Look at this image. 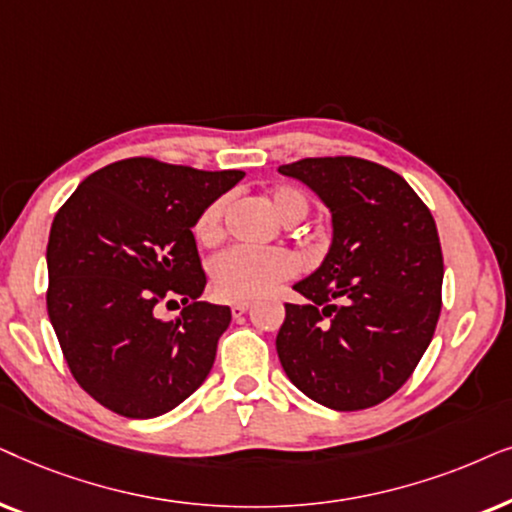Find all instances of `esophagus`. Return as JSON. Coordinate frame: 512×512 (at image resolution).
Returning <instances> with one entry per match:
<instances>
[{"label":"esophagus","instance_id":"obj_1","mask_svg":"<svg viewBox=\"0 0 512 512\" xmlns=\"http://www.w3.org/2000/svg\"><path fill=\"white\" fill-rule=\"evenodd\" d=\"M248 309H250V302H234V304H231V313H234V318L243 316V313Z\"/></svg>","mask_w":512,"mask_h":512}]
</instances>
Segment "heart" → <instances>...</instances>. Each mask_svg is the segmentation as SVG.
Wrapping results in <instances>:
<instances>
[{
    "instance_id": "heart-1",
    "label": "heart",
    "mask_w": 512,
    "mask_h": 512,
    "mask_svg": "<svg viewBox=\"0 0 512 512\" xmlns=\"http://www.w3.org/2000/svg\"><path fill=\"white\" fill-rule=\"evenodd\" d=\"M274 213L285 222L302 220L309 210V199L295 187H276L269 194ZM229 199L220 196L208 203L194 224V234L203 245H215L224 236V217H227ZM297 262L288 250L281 248H248L236 245L220 252L210 262V283L217 297L229 302H245L267 295L278 283L295 276Z\"/></svg>"
}]
</instances>
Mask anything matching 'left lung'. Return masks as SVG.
<instances>
[{
    "mask_svg": "<svg viewBox=\"0 0 512 512\" xmlns=\"http://www.w3.org/2000/svg\"><path fill=\"white\" fill-rule=\"evenodd\" d=\"M332 213V245L295 283L309 304H285L276 351L304 395L337 412L384 403L412 377L442 309L435 220L393 170L356 156L278 168Z\"/></svg>",
    "mask_w": 512,
    "mask_h": 512,
    "instance_id": "1",
    "label": "left lung"
}]
</instances>
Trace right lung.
I'll return each mask as SVG.
<instances>
[{
    "instance_id": "add662e5",
    "label": "right lung",
    "mask_w": 512,
    "mask_h": 512,
    "mask_svg": "<svg viewBox=\"0 0 512 512\" xmlns=\"http://www.w3.org/2000/svg\"><path fill=\"white\" fill-rule=\"evenodd\" d=\"M243 175L135 156L88 175L53 217L46 309L72 377L107 410L159 417L206 381L231 309L199 302L192 227ZM173 294L188 306L161 321Z\"/></svg>"
}]
</instances>
